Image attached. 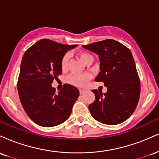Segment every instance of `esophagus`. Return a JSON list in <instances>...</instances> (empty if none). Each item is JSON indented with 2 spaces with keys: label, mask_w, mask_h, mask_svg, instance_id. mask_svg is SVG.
I'll use <instances>...</instances> for the list:
<instances>
[{
  "label": "esophagus",
  "mask_w": 159,
  "mask_h": 159,
  "mask_svg": "<svg viewBox=\"0 0 159 159\" xmlns=\"http://www.w3.org/2000/svg\"><path fill=\"white\" fill-rule=\"evenodd\" d=\"M85 92V90H82V89H79V93H80V94H83Z\"/></svg>",
  "instance_id": "obj_1"
}]
</instances>
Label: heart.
I'll return each instance as SVG.
<instances>
[{
    "label": "heart",
    "instance_id": "obj_1",
    "mask_svg": "<svg viewBox=\"0 0 159 159\" xmlns=\"http://www.w3.org/2000/svg\"><path fill=\"white\" fill-rule=\"evenodd\" d=\"M78 56L79 57L80 59L86 65L90 63H93V57L91 54L87 52H81L78 54ZM70 58V55L69 53H66L62 57L61 61V68L63 69H66L68 63ZM90 79V75H71L67 78V81L69 83L78 86V87H83L84 86L87 82Z\"/></svg>",
    "mask_w": 159,
    "mask_h": 159
}]
</instances>
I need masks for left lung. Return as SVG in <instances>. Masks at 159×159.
<instances>
[{"mask_svg":"<svg viewBox=\"0 0 159 159\" xmlns=\"http://www.w3.org/2000/svg\"><path fill=\"white\" fill-rule=\"evenodd\" d=\"M84 48L97 54L100 72L95 81L104 82L107 92L93 90L95 100L89 105L93 117L107 125L125 121L135 110L140 98V81L132 52L114 39H105Z\"/></svg>","mask_w":159,"mask_h":159,"instance_id":"left-lung-1","label":"left lung"}]
</instances>
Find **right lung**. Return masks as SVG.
I'll return each instance as SVG.
<instances>
[{
	"mask_svg": "<svg viewBox=\"0 0 159 159\" xmlns=\"http://www.w3.org/2000/svg\"><path fill=\"white\" fill-rule=\"evenodd\" d=\"M76 46L43 39L24 54L18 93L27 116L41 126H55L66 121L79 96L78 88L69 84L57 93L52 87L53 81L62 74V57Z\"/></svg>",
	"mask_w": 159,
	"mask_h": 159,
	"instance_id": "1",
	"label": "right lung"
}]
</instances>
